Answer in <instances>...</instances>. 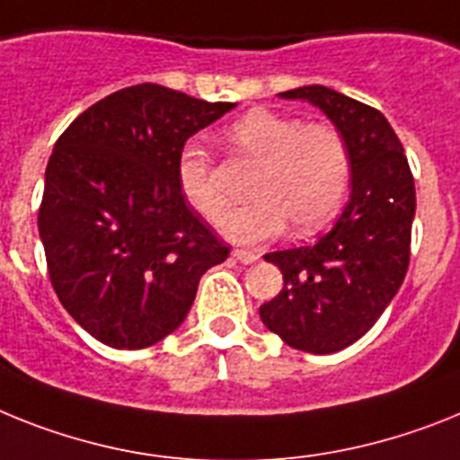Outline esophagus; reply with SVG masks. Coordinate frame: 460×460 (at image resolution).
<instances>
[{
	"label": "esophagus",
	"mask_w": 460,
	"mask_h": 460,
	"mask_svg": "<svg viewBox=\"0 0 460 460\" xmlns=\"http://www.w3.org/2000/svg\"><path fill=\"white\" fill-rule=\"evenodd\" d=\"M234 260H238L241 264H254L260 257L254 252H248V250H234Z\"/></svg>",
	"instance_id": "34e87169"
}]
</instances>
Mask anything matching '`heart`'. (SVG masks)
<instances>
[{
    "label": "heart",
    "mask_w": 460,
    "mask_h": 460,
    "mask_svg": "<svg viewBox=\"0 0 460 460\" xmlns=\"http://www.w3.org/2000/svg\"><path fill=\"white\" fill-rule=\"evenodd\" d=\"M226 149L238 161L257 165L250 180L248 206L226 219V236L260 243L292 224V234L306 236L323 229L341 210L350 187V146L341 128L327 121L304 123L269 110H252L224 133ZM177 187L184 200L210 224L229 212L210 154L196 142L177 156Z\"/></svg>",
    "instance_id": "b5f03b06"
}]
</instances>
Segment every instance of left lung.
Masks as SVG:
<instances>
[{
  "mask_svg": "<svg viewBox=\"0 0 460 460\" xmlns=\"http://www.w3.org/2000/svg\"><path fill=\"white\" fill-rule=\"evenodd\" d=\"M280 98L308 100L341 128L350 146L353 189L325 236L264 254L285 285L261 304L260 315L292 349L337 353L372 330L407 276L414 175L379 110L325 86L295 88Z\"/></svg>",
  "mask_w": 460,
  "mask_h": 460,
  "instance_id": "left-lung-1",
  "label": "left lung"
}]
</instances>
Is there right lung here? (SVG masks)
Listing matches in <instances>:
<instances>
[{"mask_svg":"<svg viewBox=\"0 0 460 460\" xmlns=\"http://www.w3.org/2000/svg\"><path fill=\"white\" fill-rule=\"evenodd\" d=\"M236 102L137 84L81 111L46 165L40 236L67 314L111 349L182 325L200 276L229 257L177 187L184 142Z\"/></svg>","mask_w":460,"mask_h":460,"instance_id":"add662e5","label":"right lung"}]
</instances>
